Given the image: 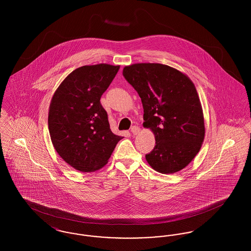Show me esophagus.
I'll return each instance as SVG.
<instances>
[{"label":"esophagus","mask_w":251,"mask_h":251,"mask_svg":"<svg viewBox=\"0 0 251 251\" xmlns=\"http://www.w3.org/2000/svg\"><path fill=\"white\" fill-rule=\"evenodd\" d=\"M139 131H140V128L137 127V126H132L131 128V132L132 134H134V135L139 133Z\"/></svg>","instance_id":"obj_1"}]
</instances>
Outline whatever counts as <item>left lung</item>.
<instances>
[{
    "label": "left lung",
    "mask_w": 251,
    "mask_h": 251,
    "mask_svg": "<svg viewBox=\"0 0 251 251\" xmlns=\"http://www.w3.org/2000/svg\"><path fill=\"white\" fill-rule=\"evenodd\" d=\"M126 81L141 98L144 126L155 135L146 159L163 174L178 172L200 151L205 127L196 87L183 73L167 65L133 64L123 69Z\"/></svg>",
    "instance_id": "obj_1"
}]
</instances>
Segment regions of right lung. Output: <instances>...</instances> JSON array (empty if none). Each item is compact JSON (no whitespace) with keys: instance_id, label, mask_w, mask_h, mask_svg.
Masks as SVG:
<instances>
[{"instance_id":"add662e5","label":"right lung","mask_w":251,"mask_h":251,"mask_svg":"<svg viewBox=\"0 0 251 251\" xmlns=\"http://www.w3.org/2000/svg\"><path fill=\"white\" fill-rule=\"evenodd\" d=\"M120 66H83L69 74L51 99L49 131L60 157L82 172L106 165L122 136L114 134L100 104Z\"/></svg>"}]
</instances>
